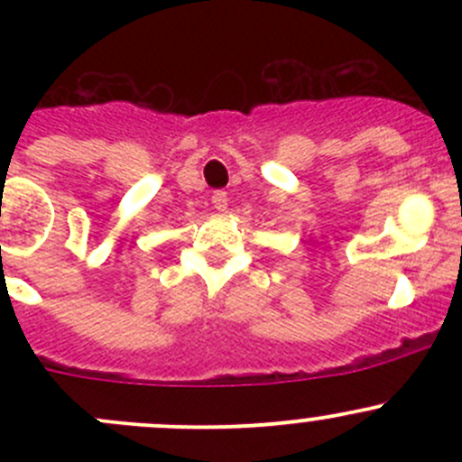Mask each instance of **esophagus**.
<instances>
[{
  "instance_id": "1",
  "label": "esophagus",
  "mask_w": 462,
  "mask_h": 462,
  "mask_svg": "<svg viewBox=\"0 0 462 462\" xmlns=\"http://www.w3.org/2000/svg\"><path fill=\"white\" fill-rule=\"evenodd\" d=\"M212 205L218 209V212H223V209L227 208V192H223V189H217V192L212 194Z\"/></svg>"
}]
</instances>
